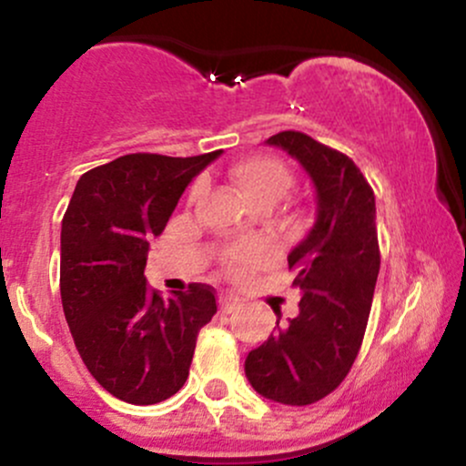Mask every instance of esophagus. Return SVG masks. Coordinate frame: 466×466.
Here are the masks:
<instances>
[{
	"instance_id": "1",
	"label": "esophagus",
	"mask_w": 466,
	"mask_h": 466,
	"mask_svg": "<svg viewBox=\"0 0 466 466\" xmlns=\"http://www.w3.org/2000/svg\"><path fill=\"white\" fill-rule=\"evenodd\" d=\"M238 304H240V302L237 300V298H232V296H218V309H221L223 313L237 311Z\"/></svg>"
}]
</instances>
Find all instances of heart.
Listing matches in <instances>:
<instances>
[{
	"mask_svg": "<svg viewBox=\"0 0 466 466\" xmlns=\"http://www.w3.org/2000/svg\"><path fill=\"white\" fill-rule=\"evenodd\" d=\"M229 177L240 195L248 199L251 206L260 201H278L291 186V173L285 164L271 155H251V157L240 159L229 168ZM201 195V184H195L190 197L197 199ZM271 258V249L265 243H243L232 248L226 254V265L234 274H245V271L256 269Z\"/></svg>",
	"mask_w": 466,
	"mask_h": 466,
	"instance_id": "b5f03b06",
	"label": "heart"
}]
</instances>
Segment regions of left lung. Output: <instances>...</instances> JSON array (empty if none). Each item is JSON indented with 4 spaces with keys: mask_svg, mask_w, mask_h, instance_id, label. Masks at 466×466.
Here are the masks:
<instances>
[{
    "mask_svg": "<svg viewBox=\"0 0 466 466\" xmlns=\"http://www.w3.org/2000/svg\"><path fill=\"white\" fill-rule=\"evenodd\" d=\"M265 144L298 159L315 188V221L289 251V269L302 298L296 318L245 360V377L260 397L311 405L344 381L360 352L379 276L374 192L350 157L300 131Z\"/></svg>",
    "mask_w": 466,
    "mask_h": 466,
    "instance_id": "left-lung-1",
    "label": "left lung"
}]
</instances>
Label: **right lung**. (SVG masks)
I'll list each match as a JSON object with an SVG mask.
<instances>
[{
    "label": "right lung",
    "mask_w": 466,
    "mask_h": 466,
    "mask_svg": "<svg viewBox=\"0 0 466 466\" xmlns=\"http://www.w3.org/2000/svg\"><path fill=\"white\" fill-rule=\"evenodd\" d=\"M133 153L78 179L61 223V300L80 360L116 399L153 405L186 383L197 335L217 313L215 291L190 285L168 300L148 291V240L208 164Z\"/></svg>",
    "instance_id": "right-lung-1"
}]
</instances>
